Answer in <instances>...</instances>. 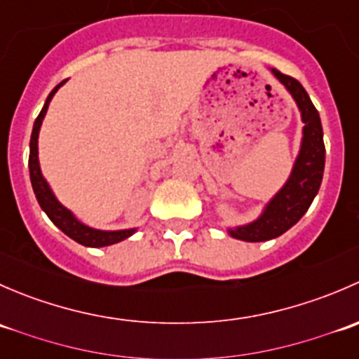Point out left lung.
Wrapping results in <instances>:
<instances>
[{
	"label": "left lung",
	"instance_id": "obj_1",
	"mask_svg": "<svg viewBox=\"0 0 359 359\" xmlns=\"http://www.w3.org/2000/svg\"><path fill=\"white\" fill-rule=\"evenodd\" d=\"M273 74L287 86L302 114V147L290 179L266 206L262 215L248 226L229 229L231 236L243 241H267L287 233L307 212L323 179L325 142L318 109L295 78L283 74L278 69H273Z\"/></svg>",
	"mask_w": 359,
	"mask_h": 359
}]
</instances>
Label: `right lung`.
Masks as SVG:
<instances>
[{
    "mask_svg": "<svg viewBox=\"0 0 359 359\" xmlns=\"http://www.w3.org/2000/svg\"><path fill=\"white\" fill-rule=\"evenodd\" d=\"M64 83H66V79H64L62 83H59V85L50 92V95L46 97L45 106H43L41 112H39L38 118H36L34 126H32L31 144H29V175H31L32 189H34L36 200H38L39 206L45 210V213L50 217V220H52V222L55 224L62 233H66L71 240L78 241L79 245H85V247H92V248L107 247V245H114L118 243V241L126 240V238L132 236V234L135 233V229L97 231V229H92V227L85 226V224H81L79 220H76V217L69 212L66 206H62L59 201H57V198L53 196V193L50 191L46 180L43 179L41 170H39V161H38L39 126H41L43 118H45L46 109H48L50 100H52V97L55 95V92L64 85Z\"/></svg>",
    "mask_w": 359,
    "mask_h": 359,
    "instance_id": "1",
    "label": "right lung"
}]
</instances>
